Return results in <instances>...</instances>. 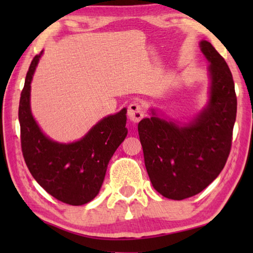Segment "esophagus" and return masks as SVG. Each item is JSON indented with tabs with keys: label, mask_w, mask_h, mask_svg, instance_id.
I'll list each match as a JSON object with an SVG mask.
<instances>
[{
	"label": "esophagus",
	"mask_w": 253,
	"mask_h": 253,
	"mask_svg": "<svg viewBox=\"0 0 253 253\" xmlns=\"http://www.w3.org/2000/svg\"><path fill=\"white\" fill-rule=\"evenodd\" d=\"M145 116V110L138 101H132L128 106V117L131 122L137 123Z\"/></svg>",
	"instance_id": "34e87169"
}]
</instances>
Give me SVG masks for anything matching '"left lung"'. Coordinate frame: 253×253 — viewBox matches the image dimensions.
I'll return each instance as SVG.
<instances>
[{"label":"left lung","mask_w":253,"mask_h":253,"mask_svg":"<svg viewBox=\"0 0 253 253\" xmlns=\"http://www.w3.org/2000/svg\"><path fill=\"white\" fill-rule=\"evenodd\" d=\"M200 48L210 62L209 100L188 123L162 118L155 109L138 124L149 179L158 193L184 200L202 192L223 169L237 117L232 74L208 41Z\"/></svg>","instance_id":"1"}]
</instances>
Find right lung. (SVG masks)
I'll return each instance as SVG.
<instances>
[{
  "instance_id": "1",
  "label": "right lung",
  "mask_w": 253,
  "mask_h": 253,
  "mask_svg": "<svg viewBox=\"0 0 253 253\" xmlns=\"http://www.w3.org/2000/svg\"><path fill=\"white\" fill-rule=\"evenodd\" d=\"M42 53L33 58L20 98L23 157L34 179L50 195L63 203L84 205L99 193L110 158L126 138L127 109L102 118L77 142L50 139L33 118L30 105L31 81Z\"/></svg>"
}]
</instances>
